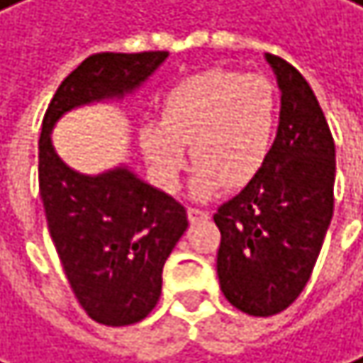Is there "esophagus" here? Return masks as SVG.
<instances>
[{"mask_svg": "<svg viewBox=\"0 0 363 363\" xmlns=\"http://www.w3.org/2000/svg\"><path fill=\"white\" fill-rule=\"evenodd\" d=\"M188 218H190V223H194V220H206V218H210V212L208 210H201V208H188Z\"/></svg>", "mask_w": 363, "mask_h": 363, "instance_id": "34e87169", "label": "esophagus"}]
</instances>
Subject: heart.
Masks as SVG:
<instances>
[{
	"label": "heart",
	"mask_w": 363,
	"mask_h": 363,
	"mask_svg": "<svg viewBox=\"0 0 363 363\" xmlns=\"http://www.w3.org/2000/svg\"><path fill=\"white\" fill-rule=\"evenodd\" d=\"M277 90L264 75L210 69L177 82L162 104V121L140 130V145L162 188L177 190L188 164L192 188L210 196L223 184L245 188L262 173L277 132Z\"/></svg>",
	"instance_id": "obj_1"
}]
</instances>
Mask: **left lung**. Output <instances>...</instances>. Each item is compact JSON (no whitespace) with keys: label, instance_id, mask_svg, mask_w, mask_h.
I'll return each instance as SVG.
<instances>
[{"label":"left lung","instance_id":"8db88e82","mask_svg":"<svg viewBox=\"0 0 363 363\" xmlns=\"http://www.w3.org/2000/svg\"><path fill=\"white\" fill-rule=\"evenodd\" d=\"M281 90L279 130L262 173L223 203L216 273L225 298L249 316L290 307L310 281L333 216L335 145L305 77L266 53Z\"/></svg>","mask_w":363,"mask_h":363}]
</instances>
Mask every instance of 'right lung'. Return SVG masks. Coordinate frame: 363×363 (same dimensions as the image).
<instances>
[{"label":"right lung","instance_id":"add662e5","mask_svg":"<svg viewBox=\"0 0 363 363\" xmlns=\"http://www.w3.org/2000/svg\"><path fill=\"white\" fill-rule=\"evenodd\" d=\"M169 51L93 53L53 95L38 140V188L51 240L82 310L101 325H134L162 294V268L188 229L186 208L125 167L88 177L51 145V128L71 108L121 97L140 86Z\"/></svg>","mask_w":363,"mask_h":363}]
</instances>
